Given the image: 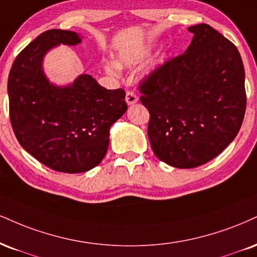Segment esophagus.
Returning a JSON list of instances; mask_svg holds the SVG:
<instances>
[{
    "mask_svg": "<svg viewBox=\"0 0 257 257\" xmlns=\"http://www.w3.org/2000/svg\"><path fill=\"white\" fill-rule=\"evenodd\" d=\"M138 95L134 93V92H131V91H128L125 93V101H126V104L128 105H133V104H135L138 101Z\"/></svg>",
    "mask_w": 257,
    "mask_h": 257,
    "instance_id": "1",
    "label": "esophagus"
}]
</instances>
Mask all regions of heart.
Segmentation results:
<instances>
[{
    "instance_id": "obj_1",
    "label": "heart",
    "mask_w": 257,
    "mask_h": 257,
    "mask_svg": "<svg viewBox=\"0 0 257 257\" xmlns=\"http://www.w3.org/2000/svg\"><path fill=\"white\" fill-rule=\"evenodd\" d=\"M153 42H145L142 44L131 46V48L120 49L117 54L116 62L107 61L104 64L105 72L111 74V75H117L119 73V67H132L135 64L140 63L144 61L148 55L151 54L153 49ZM162 66V60H154L150 66L147 67L146 74H152L157 72V69Z\"/></svg>"
}]
</instances>
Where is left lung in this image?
<instances>
[{
  "label": "left lung",
  "instance_id": "left-lung-1",
  "mask_svg": "<svg viewBox=\"0 0 257 257\" xmlns=\"http://www.w3.org/2000/svg\"><path fill=\"white\" fill-rule=\"evenodd\" d=\"M188 31L194 37L184 54L140 86L153 152L178 169L196 168L220 154L239 132L246 105L236 46L209 25Z\"/></svg>",
  "mask_w": 257,
  "mask_h": 257
}]
</instances>
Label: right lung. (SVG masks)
<instances>
[{"label":"right lung","mask_w":257,"mask_h":257,"mask_svg":"<svg viewBox=\"0 0 257 257\" xmlns=\"http://www.w3.org/2000/svg\"><path fill=\"white\" fill-rule=\"evenodd\" d=\"M81 42L73 31H45L18 55L8 76L9 116L18 141L33 158L66 174L86 172L103 160L111 125L126 111L122 88L101 87L88 74L64 86L45 75L43 61L51 49Z\"/></svg>","instance_id":"obj_1"}]
</instances>
